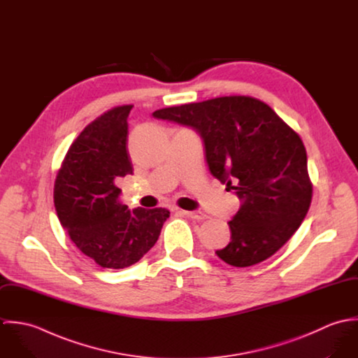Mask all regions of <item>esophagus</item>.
<instances>
[{
    "label": "esophagus",
    "mask_w": 358,
    "mask_h": 358,
    "mask_svg": "<svg viewBox=\"0 0 358 358\" xmlns=\"http://www.w3.org/2000/svg\"><path fill=\"white\" fill-rule=\"evenodd\" d=\"M183 215H186L190 219H196V220H204L208 219V215L204 213L203 210H180Z\"/></svg>",
    "instance_id": "esophagus-1"
}]
</instances>
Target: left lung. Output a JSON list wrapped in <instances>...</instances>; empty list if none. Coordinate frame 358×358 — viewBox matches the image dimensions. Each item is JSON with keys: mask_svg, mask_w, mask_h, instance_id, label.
Here are the masks:
<instances>
[{"mask_svg": "<svg viewBox=\"0 0 358 358\" xmlns=\"http://www.w3.org/2000/svg\"><path fill=\"white\" fill-rule=\"evenodd\" d=\"M153 115L194 128L204 141L210 173L241 201L229 222L231 241L216 251L223 262L254 266L294 236L313 196L306 149L268 104L222 96L159 108Z\"/></svg>", "mask_w": 358, "mask_h": 358, "instance_id": "obj_1", "label": "left lung"}]
</instances>
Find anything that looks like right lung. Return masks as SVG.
Here are the masks:
<instances>
[{
    "instance_id": "add662e5",
    "label": "right lung",
    "mask_w": 358,
    "mask_h": 358,
    "mask_svg": "<svg viewBox=\"0 0 358 358\" xmlns=\"http://www.w3.org/2000/svg\"><path fill=\"white\" fill-rule=\"evenodd\" d=\"M132 104L117 106L84 128L56 175L53 203L70 240L104 268H124L148 254L169 217L165 208L118 203L117 180L132 173L127 149Z\"/></svg>"
}]
</instances>
